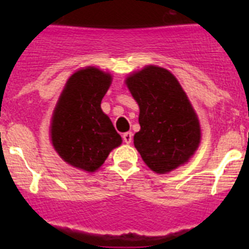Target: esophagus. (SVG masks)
<instances>
[{"label":"esophagus","instance_id":"1","mask_svg":"<svg viewBox=\"0 0 249 249\" xmlns=\"http://www.w3.org/2000/svg\"><path fill=\"white\" fill-rule=\"evenodd\" d=\"M122 138H123V142L128 144L131 143L132 140H133V135H132V132H126V133H123Z\"/></svg>","mask_w":249,"mask_h":249}]
</instances>
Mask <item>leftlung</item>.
I'll use <instances>...</instances> for the list:
<instances>
[{"instance_id": "8db88e82", "label": "left lung", "mask_w": 249, "mask_h": 249, "mask_svg": "<svg viewBox=\"0 0 249 249\" xmlns=\"http://www.w3.org/2000/svg\"><path fill=\"white\" fill-rule=\"evenodd\" d=\"M140 106L135 147L156 173H167L190 160L201 142L195 111L177 78L164 68L148 66L126 80Z\"/></svg>"}]
</instances>
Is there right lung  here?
I'll use <instances>...</instances> for the list:
<instances>
[{
    "mask_svg": "<svg viewBox=\"0 0 249 249\" xmlns=\"http://www.w3.org/2000/svg\"><path fill=\"white\" fill-rule=\"evenodd\" d=\"M111 76L98 68L80 70L71 76L53 112L51 138L58 155L71 166L94 172L122 143L101 101Z\"/></svg>",
    "mask_w": 249,
    "mask_h": 249,
    "instance_id": "right-lung-1",
    "label": "right lung"
}]
</instances>
